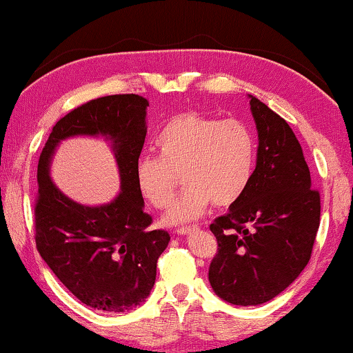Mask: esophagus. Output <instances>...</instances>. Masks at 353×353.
Returning <instances> with one entry per match:
<instances>
[{
  "label": "esophagus",
  "mask_w": 353,
  "mask_h": 353,
  "mask_svg": "<svg viewBox=\"0 0 353 353\" xmlns=\"http://www.w3.org/2000/svg\"><path fill=\"white\" fill-rule=\"evenodd\" d=\"M195 230H199V226H185V228H179V230H177L176 233H177V234H182V236H184V234H190V233H194Z\"/></svg>",
  "instance_id": "34e87169"
}]
</instances>
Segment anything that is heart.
Instances as JSON below:
<instances>
[{
  "label": "heart",
  "mask_w": 353,
  "mask_h": 353,
  "mask_svg": "<svg viewBox=\"0 0 353 353\" xmlns=\"http://www.w3.org/2000/svg\"><path fill=\"white\" fill-rule=\"evenodd\" d=\"M156 148L159 158L141 156L137 161L138 192L153 208H168L182 176L184 195L163 218L166 225L179 226L202 216L212 202L230 207L244 194L257 143L243 120L185 112L169 120L156 138Z\"/></svg>",
  "instance_id": "1"
}]
</instances>
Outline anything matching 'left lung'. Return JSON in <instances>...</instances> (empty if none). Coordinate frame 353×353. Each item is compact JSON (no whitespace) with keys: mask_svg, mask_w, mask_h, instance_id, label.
<instances>
[{"mask_svg":"<svg viewBox=\"0 0 353 353\" xmlns=\"http://www.w3.org/2000/svg\"><path fill=\"white\" fill-rule=\"evenodd\" d=\"M259 146L251 182L210 225L218 252L208 269L213 292L238 306L282 293L301 274L319 228L321 197L290 125L249 96Z\"/></svg>","mask_w":353,"mask_h":353,"instance_id":"8db88e82","label":"left lung"}]
</instances>
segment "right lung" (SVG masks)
Wrapping results in <instances>:
<instances>
[{
    "mask_svg": "<svg viewBox=\"0 0 353 353\" xmlns=\"http://www.w3.org/2000/svg\"><path fill=\"white\" fill-rule=\"evenodd\" d=\"M148 105L138 94L89 101L58 120L39 159L34 208L37 251L79 301L107 313H125L148 298L158 259L171 239L168 231L148 230L153 220L143 212L145 202L135 182ZM78 134L113 141L121 192L112 203L81 205L66 198L50 179L57 143Z\"/></svg>",
    "mask_w": 353,
    "mask_h": 353,
    "instance_id": "add662e5",
    "label": "right lung"
}]
</instances>
